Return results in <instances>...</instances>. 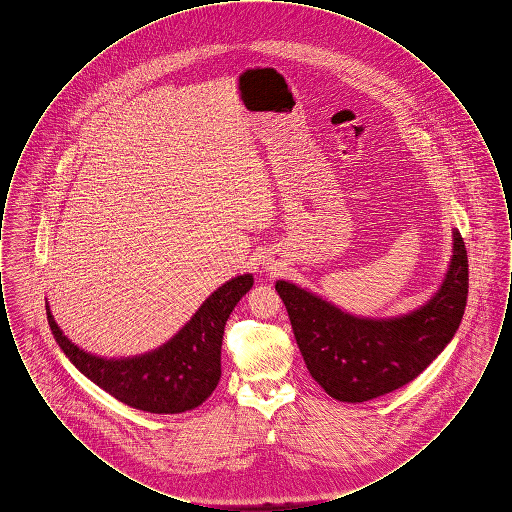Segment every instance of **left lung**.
I'll return each mask as SVG.
<instances>
[{
    "label": "left lung",
    "mask_w": 512,
    "mask_h": 512,
    "mask_svg": "<svg viewBox=\"0 0 512 512\" xmlns=\"http://www.w3.org/2000/svg\"><path fill=\"white\" fill-rule=\"evenodd\" d=\"M276 292L311 376L330 397L363 403L413 382L453 340L468 297L466 247L453 230V259L439 292L405 317H353L284 280Z\"/></svg>",
    "instance_id": "8db88e82"
}]
</instances>
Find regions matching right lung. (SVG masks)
<instances>
[{
	"label": "right lung",
	"mask_w": 512,
	"mask_h": 512,
	"mask_svg": "<svg viewBox=\"0 0 512 512\" xmlns=\"http://www.w3.org/2000/svg\"><path fill=\"white\" fill-rule=\"evenodd\" d=\"M251 286V274L232 278L163 347L142 357L119 361L101 359L78 349L63 336L48 305L46 311L53 338L63 353L101 390L146 413L176 414L199 407L217 388L224 324Z\"/></svg>",
	"instance_id": "obj_1"
}]
</instances>
